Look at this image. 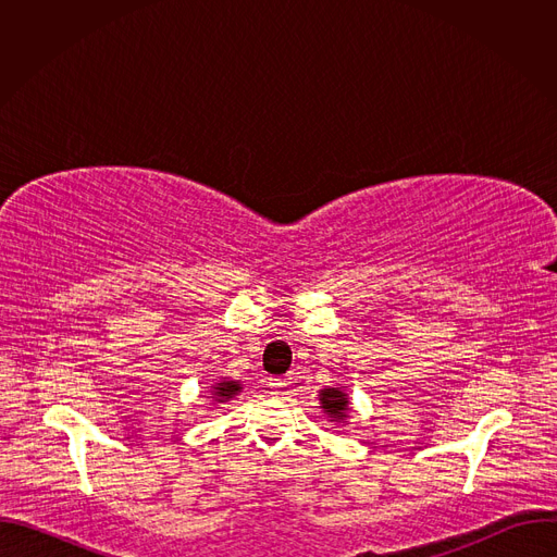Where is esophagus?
<instances>
[{
  "label": "esophagus",
  "instance_id": "obj_1",
  "mask_svg": "<svg viewBox=\"0 0 557 557\" xmlns=\"http://www.w3.org/2000/svg\"><path fill=\"white\" fill-rule=\"evenodd\" d=\"M269 387H271L273 394H280V392L286 387V381H284V379H271V381H269Z\"/></svg>",
  "mask_w": 557,
  "mask_h": 557
}]
</instances>
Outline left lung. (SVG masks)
Wrapping results in <instances>:
<instances>
[{
    "label": "left lung",
    "instance_id": "left-lung-1",
    "mask_svg": "<svg viewBox=\"0 0 557 557\" xmlns=\"http://www.w3.org/2000/svg\"><path fill=\"white\" fill-rule=\"evenodd\" d=\"M320 404L331 421H346L350 401H348V394L342 387H324L320 392Z\"/></svg>",
    "mask_w": 557,
    "mask_h": 557
}]
</instances>
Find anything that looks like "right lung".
<instances>
[{"label": "right lung", "instance_id": "add662e5", "mask_svg": "<svg viewBox=\"0 0 557 557\" xmlns=\"http://www.w3.org/2000/svg\"><path fill=\"white\" fill-rule=\"evenodd\" d=\"M243 387H240V383L237 381H220V383H215V385H211V399L215 401V404H224V401H228V399H233V396L240 392Z\"/></svg>", "mask_w": 557, "mask_h": 557}]
</instances>
